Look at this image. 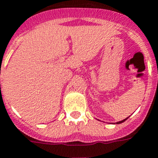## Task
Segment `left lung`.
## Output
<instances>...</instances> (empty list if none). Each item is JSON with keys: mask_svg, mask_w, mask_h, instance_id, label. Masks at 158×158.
Returning a JSON list of instances; mask_svg holds the SVG:
<instances>
[{"mask_svg": "<svg viewBox=\"0 0 158 158\" xmlns=\"http://www.w3.org/2000/svg\"><path fill=\"white\" fill-rule=\"evenodd\" d=\"M128 118V117H127ZM127 118H126V119H124V120H122V121H118V122H116V124H121V123H123L124 121H127Z\"/></svg>", "mask_w": 158, "mask_h": 158, "instance_id": "8db88e82", "label": "left lung"}]
</instances>
